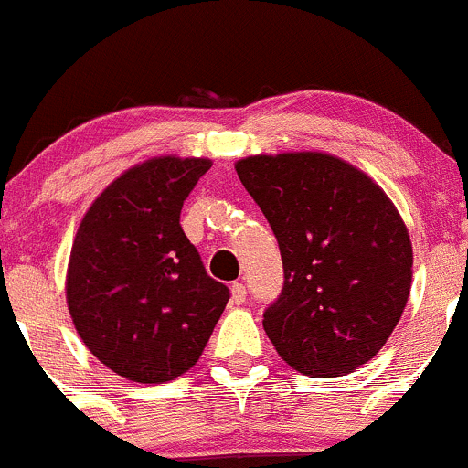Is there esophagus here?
Wrapping results in <instances>:
<instances>
[{
  "mask_svg": "<svg viewBox=\"0 0 468 468\" xmlns=\"http://www.w3.org/2000/svg\"><path fill=\"white\" fill-rule=\"evenodd\" d=\"M229 291H232V304H243L245 302V295H248V291H245V286L243 283H239V282H234L232 283V288H229Z\"/></svg>",
  "mask_w": 468,
  "mask_h": 468,
  "instance_id": "obj_1",
  "label": "esophagus"
}]
</instances>
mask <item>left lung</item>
Segmentation results:
<instances>
[{"instance_id":"1","label":"left lung","mask_w":468,"mask_h":468,"mask_svg":"<svg viewBox=\"0 0 468 468\" xmlns=\"http://www.w3.org/2000/svg\"><path fill=\"white\" fill-rule=\"evenodd\" d=\"M277 236L283 291L263 313L277 354L313 378L372 360L401 320L412 240L394 202L354 164L320 151L234 164Z\"/></svg>"}]
</instances>
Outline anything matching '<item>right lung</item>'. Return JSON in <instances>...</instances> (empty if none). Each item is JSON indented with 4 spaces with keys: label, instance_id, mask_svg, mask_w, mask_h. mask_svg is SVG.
I'll return each mask as SVG.
<instances>
[{
    "label": "right lung",
    "instance_id": "right-lung-1",
    "mask_svg": "<svg viewBox=\"0 0 468 468\" xmlns=\"http://www.w3.org/2000/svg\"><path fill=\"white\" fill-rule=\"evenodd\" d=\"M209 168L207 157L134 164L91 202L71 245V322L105 367L134 383L194 367L229 300L180 228L182 205Z\"/></svg>",
    "mask_w": 468,
    "mask_h": 468
}]
</instances>
